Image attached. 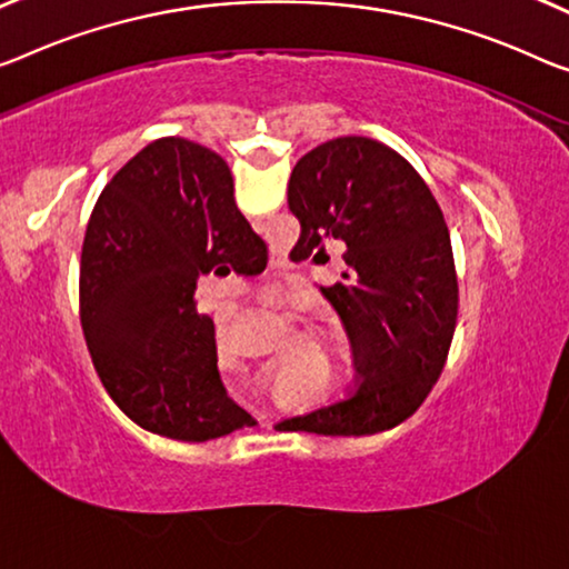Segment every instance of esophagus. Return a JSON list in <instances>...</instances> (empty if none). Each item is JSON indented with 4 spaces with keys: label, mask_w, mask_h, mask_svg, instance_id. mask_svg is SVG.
<instances>
[{
    "label": "esophagus",
    "mask_w": 569,
    "mask_h": 569,
    "mask_svg": "<svg viewBox=\"0 0 569 569\" xmlns=\"http://www.w3.org/2000/svg\"><path fill=\"white\" fill-rule=\"evenodd\" d=\"M269 308L274 312H284V302L282 300H269Z\"/></svg>",
    "instance_id": "34e87169"
}]
</instances>
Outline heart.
<instances>
[{
  "mask_svg": "<svg viewBox=\"0 0 569 569\" xmlns=\"http://www.w3.org/2000/svg\"><path fill=\"white\" fill-rule=\"evenodd\" d=\"M221 348H223V351H231V346H229V343H223Z\"/></svg>",
  "mask_w": 569,
  "mask_h": 569,
  "instance_id": "heart-1",
  "label": "heart"
}]
</instances>
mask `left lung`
Segmentation results:
<instances>
[{"mask_svg":"<svg viewBox=\"0 0 569 569\" xmlns=\"http://www.w3.org/2000/svg\"><path fill=\"white\" fill-rule=\"evenodd\" d=\"M287 203L300 221L297 257L346 269L320 287L343 320L358 383L351 397L284 419L315 435H371L399 425L430 395L458 320L448 223L419 172L369 137H338L295 164Z\"/></svg>","mask_w":569,"mask_h":569,"instance_id":"8db88e82","label":"left lung"}]
</instances>
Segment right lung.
I'll list each match as a JSON object with an SVG mask.
<instances>
[{
  "instance_id": "right-lung-1",
  "label": "right lung",
  "mask_w": 569,
  "mask_h": 569,
  "mask_svg": "<svg viewBox=\"0 0 569 569\" xmlns=\"http://www.w3.org/2000/svg\"><path fill=\"white\" fill-rule=\"evenodd\" d=\"M267 243L221 154L182 137L137 152L96 200L81 251V326L109 397L139 427L203 442L257 425L226 395L198 277L259 274Z\"/></svg>"
}]
</instances>
